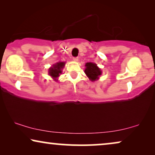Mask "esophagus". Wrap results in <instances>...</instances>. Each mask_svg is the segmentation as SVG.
Here are the masks:
<instances>
[{
	"mask_svg": "<svg viewBox=\"0 0 155 155\" xmlns=\"http://www.w3.org/2000/svg\"><path fill=\"white\" fill-rule=\"evenodd\" d=\"M73 61H78V57H73Z\"/></svg>",
	"mask_w": 155,
	"mask_h": 155,
	"instance_id": "34e87169",
	"label": "esophagus"
}]
</instances>
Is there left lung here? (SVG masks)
Instances as JSON below:
<instances>
[{
	"mask_svg": "<svg viewBox=\"0 0 155 155\" xmlns=\"http://www.w3.org/2000/svg\"><path fill=\"white\" fill-rule=\"evenodd\" d=\"M85 66L86 68L84 70V73L91 81H95L98 79L99 76L101 74V72L97 65L93 63H87Z\"/></svg>",
	"mask_w": 155,
	"mask_h": 155,
	"instance_id": "1",
	"label": "left lung"
}]
</instances>
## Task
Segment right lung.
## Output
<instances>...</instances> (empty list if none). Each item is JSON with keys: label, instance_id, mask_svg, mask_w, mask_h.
<instances>
[{"label": "right lung", "instance_id": "right-lung-1", "mask_svg": "<svg viewBox=\"0 0 155 155\" xmlns=\"http://www.w3.org/2000/svg\"><path fill=\"white\" fill-rule=\"evenodd\" d=\"M65 63L63 62H59L57 63L56 65H53V67L49 69V75L52 76L54 78H58L60 74H61L62 71H61V69L64 67Z\"/></svg>", "mask_w": 155, "mask_h": 155}]
</instances>
